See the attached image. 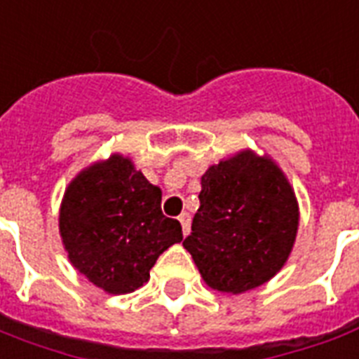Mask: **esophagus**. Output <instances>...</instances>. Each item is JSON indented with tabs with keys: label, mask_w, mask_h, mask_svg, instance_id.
<instances>
[{
	"label": "esophagus",
	"mask_w": 359,
	"mask_h": 359,
	"mask_svg": "<svg viewBox=\"0 0 359 359\" xmlns=\"http://www.w3.org/2000/svg\"><path fill=\"white\" fill-rule=\"evenodd\" d=\"M177 220H180V224H182L183 235H189V229H191V215L182 213L177 217Z\"/></svg>",
	"instance_id": "obj_1"
}]
</instances>
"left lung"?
<instances>
[{
  "mask_svg": "<svg viewBox=\"0 0 359 359\" xmlns=\"http://www.w3.org/2000/svg\"><path fill=\"white\" fill-rule=\"evenodd\" d=\"M198 198L183 246L209 287L245 293L285 265L297 239L298 203L271 157L243 150L209 166Z\"/></svg>",
  "mask_w": 359,
  "mask_h": 359,
  "instance_id": "left-lung-1",
  "label": "left lung"
}]
</instances>
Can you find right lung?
<instances>
[{"instance_id":"obj_1","label":"right lung","mask_w":359,"mask_h":359,"mask_svg":"<svg viewBox=\"0 0 359 359\" xmlns=\"http://www.w3.org/2000/svg\"><path fill=\"white\" fill-rule=\"evenodd\" d=\"M59 231L72 265L111 294L139 289L157 257L183 239L182 224L163 215L161 189L120 154L72 180Z\"/></svg>"}]
</instances>
